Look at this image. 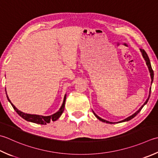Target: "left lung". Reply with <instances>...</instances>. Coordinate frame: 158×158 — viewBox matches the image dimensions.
Instances as JSON below:
<instances>
[{"label": "left lung", "mask_w": 158, "mask_h": 158, "mask_svg": "<svg viewBox=\"0 0 158 158\" xmlns=\"http://www.w3.org/2000/svg\"><path fill=\"white\" fill-rule=\"evenodd\" d=\"M140 52H141V53H142V55H143V58L144 59V60H145V61H146V64H147V66H148V69H149V73H150V75H151V84H152V83H153V76H154V74H153V69H152V68H151V62H150V60H149V57H148V55H147V52H145V51L144 50V49H140ZM151 88H150V91H149V97H148V98L147 99V101H145V103L143 105V106H142V107L140 108V109H139L136 112H135L134 114H132L131 116H129V117H127V118H125V119H124V120H121V121H120L119 123H122V122H125V121H129V120H130L131 119H132L133 118H134V117L137 115V114L140 112L141 111V110L143 109V107L145 106V105H146L147 103V102H148V101H149V97H150V94H151ZM93 113H94V116L97 117V118L99 120H101V121H102V122H103V123H110V124H113V123H113V122H110V121H107V120H104V119H103V118H100L99 116H97V114H96L94 112H93Z\"/></svg>", "instance_id": "obj_1"}]
</instances>
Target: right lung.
Returning a JSON list of instances; mask_svg holds the SVG:
<instances>
[{"instance_id":"obj_1","label":"right lung","mask_w":158,"mask_h":158,"mask_svg":"<svg viewBox=\"0 0 158 158\" xmlns=\"http://www.w3.org/2000/svg\"><path fill=\"white\" fill-rule=\"evenodd\" d=\"M7 97L8 101H9V103H11L12 107H14V110L18 113V115L22 117V118H24V120H27V121L37 123V124L46 125V123H49L51 121V120L52 121H55V120H57L61 116V114L63 113L64 110L65 102H66V94H65V96H64L63 103H62V105H61L60 109L59 110V111H57L56 113L52 114V115H51V116H47L36 115V114H27V113H24L23 112H21V111L18 110L17 108L14 106V104H12L11 101L9 100L7 94Z\"/></svg>"}]
</instances>
